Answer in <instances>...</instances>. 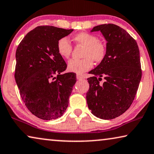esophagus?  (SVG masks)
<instances>
[{"instance_id":"1","label":"esophagus","mask_w":154,"mask_h":154,"mask_svg":"<svg viewBox=\"0 0 154 154\" xmlns=\"http://www.w3.org/2000/svg\"><path fill=\"white\" fill-rule=\"evenodd\" d=\"M76 79L78 80H81V79H83L84 77L82 76V75H76Z\"/></svg>"}]
</instances>
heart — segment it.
<instances>
[{"instance_id":"obj_1","label":"heart","mask_w":154,"mask_h":154,"mask_svg":"<svg viewBox=\"0 0 154 154\" xmlns=\"http://www.w3.org/2000/svg\"><path fill=\"white\" fill-rule=\"evenodd\" d=\"M75 43L85 46L81 60L72 59L69 61L67 68L71 72L82 74L93 66V60L101 62L106 55V47L98 37L88 32H81L73 37ZM57 52L64 58H68L72 51V46L66 37L60 39L57 44Z\"/></svg>"}]
</instances>
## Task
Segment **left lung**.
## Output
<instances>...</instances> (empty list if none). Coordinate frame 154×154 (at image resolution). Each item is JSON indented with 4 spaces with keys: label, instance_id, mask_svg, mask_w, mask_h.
<instances>
[{
    "label": "left lung",
    "instance_id": "8db88e82",
    "mask_svg": "<svg viewBox=\"0 0 154 154\" xmlns=\"http://www.w3.org/2000/svg\"><path fill=\"white\" fill-rule=\"evenodd\" d=\"M100 31L106 40L104 60L89 73L90 89L86 99L91 112L102 119H112L125 112L136 94L142 71L135 40L115 24H102L90 32ZM103 77L105 82L100 84Z\"/></svg>",
    "mask_w": 154,
    "mask_h": 154
}]
</instances>
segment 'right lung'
Segmentation results:
<instances>
[{
  "label": "right lung",
  "instance_id": "add662e5",
  "mask_svg": "<svg viewBox=\"0 0 154 154\" xmlns=\"http://www.w3.org/2000/svg\"><path fill=\"white\" fill-rule=\"evenodd\" d=\"M73 30L38 26L26 35L17 49L15 81L26 106L39 119H55L67 108L76 75L62 73L66 64L57 52V44Z\"/></svg>",
  "mask_w": 154,
  "mask_h": 154
}]
</instances>
